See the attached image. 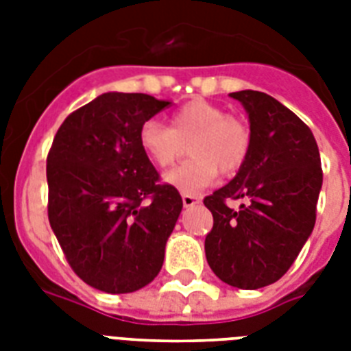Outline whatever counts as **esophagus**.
Returning a JSON list of instances; mask_svg holds the SVG:
<instances>
[{
	"mask_svg": "<svg viewBox=\"0 0 351 351\" xmlns=\"http://www.w3.org/2000/svg\"><path fill=\"white\" fill-rule=\"evenodd\" d=\"M198 202H200V198L195 197V195H182V204H184V208H193V206Z\"/></svg>",
	"mask_w": 351,
	"mask_h": 351,
	"instance_id": "34e87169",
	"label": "esophagus"
}]
</instances>
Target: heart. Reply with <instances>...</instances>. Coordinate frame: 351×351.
Returning a JSON list of instances; mask_svg holds the SVG:
<instances>
[{
	"instance_id": "obj_1",
	"label": "heart",
	"mask_w": 351,
	"mask_h": 351,
	"mask_svg": "<svg viewBox=\"0 0 351 351\" xmlns=\"http://www.w3.org/2000/svg\"><path fill=\"white\" fill-rule=\"evenodd\" d=\"M143 153L158 167H169L184 156L191 158L164 175L167 186L182 195H197L219 175H231L250 154V129L224 107L208 100H191L171 118V127L149 120L140 129Z\"/></svg>"
}]
</instances>
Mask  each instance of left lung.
Segmentation results:
<instances>
[{
  "mask_svg": "<svg viewBox=\"0 0 351 351\" xmlns=\"http://www.w3.org/2000/svg\"><path fill=\"white\" fill-rule=\"evenodd\" d=\"M230 96L247 112L250 154L230 184L204 198L213 213L204 247L222 282L258 289L288 271L313 231L321 154L310 127L280 101L258 90ZM228 197L245 202L231 210Z\"/></svg>",
  "mask_w": 351,
  "mask_h": 351,
  "instance_id": "8db88e82",
  "label": "left lung"
}]
</instances>
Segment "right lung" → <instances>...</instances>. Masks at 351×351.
Listing matches in <instances>:
<instances>
[{
    "label": "right lung",
    "mask_w": 351,
    "mask_h": 351,
    "mask_svg": "<svg viewBox=\"0 0 351 351\" xmlns=\"http://www.w3.org/2000/svg\"><path fill=\"white\" fill-rule=\"evenodd\" d=\"M169 104L104 93L65 118L47 156L52 231L74 273L106 293L153 282L180 217V193L158 184L138 138Z\"/></svg>",
    "instance_id": "obj_1"
}]
</instances>
